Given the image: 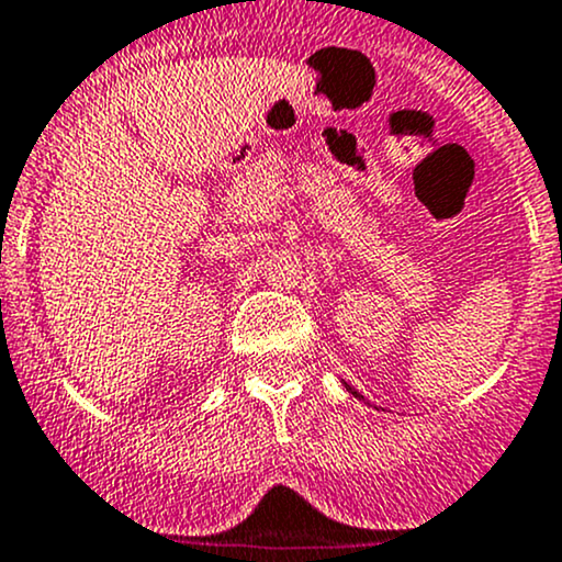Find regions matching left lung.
<instances>
[{"mask_svg": "<svg viewBox=\"0 0 562 562\" xmlns=\"http://www.w3.org/2000/svg\"><path fill=\"white\" fill-rule=\"evenodd\" d=\"M345 387H347V393H352V395H356V398H358V401H366V398H363V395H360L356 387H350V385H347V382H345Z\"/></svg>", "mask_w": 562, "mask_h": 562, "instance_id": "1", "label": "left lung"}]
</instances>
